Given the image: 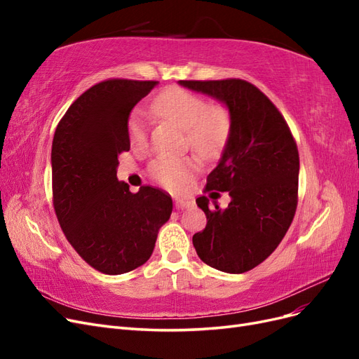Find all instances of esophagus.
I'll use <instances>...</instances> for the list:
<instances>
[{
	"label": "esophagus",
	"instance_id": "esophagus-1",
	"mask_svg": "<svg viewBox=\"0 0 359 359\" xmlns=\"http://www.w3.org/2000/svg\"><path fill=\"white\" fill-rule=\"evenodd\" d=\"M194 205L193 199H175V206L178 210H184V208H190V206Z\"/></svg>",
	"mask_w": 359,
	"mask_h": 359
}]
</instances>
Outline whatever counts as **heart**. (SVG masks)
<instances>
[{
	"label": "heart",
	"mask_w": 359,
	"mask_h": 359,
	"mask_svg": "<svg viewBox=\"0 0 359 359\" xmlns=\"http://www.w3.org/2000/svg\"><path fill=\"white\" fill-rule=\"evenodd\" d=\"M153 109L186 130L187 144L203 157L215 154L229 135V114L222 104H208L202 95L180 86H170L160 93ZM127 135L132 147L147 145V123L140 109L130 115ZM196 170L198 161L193 157H157L149 165L151 177L168 189L181 187Z\"/></svg>",
	"instance_id": "heart-1"
}]
</instances>
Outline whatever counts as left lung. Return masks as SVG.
Segmentation results:
<instances>
[{"mask_svg": "<svg viewBox=\"0 0 359 359\" xmlns=\"http://www.w3.org/2000/svg\"><path fill=\"white\" fill-rule=\"evenodd\" d=\"M180 85L226 104L229 136L222 158L206 178L205 191H227L222 210L196 199L206 215L193 245L202 262L229 274L253 269L274 252L298 203L299 156L283 115L253 83L243 79L180 81ZM210 194V196H211Z\"/></svg>", "mask_w": 359, "mask_h": 359, "instance_id": "obj_1", "label": "left lung"}]
</instances>
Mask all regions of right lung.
<instances>
[{
	"instance_id": "right-lung-1",
	"label": "right lung",
	"mask_w": 359,
	"mask_h": 359,
	"mask_svg": "<svg viewBox=\"0 0 359 359\" xmlns=\"http://www.w3.org/2000/svg\"><path fill=\"white\" fill-rule=\"evenodd\" d=\"M157 83H95L72 103L53 135V210L72 247L103 274L144 265L172 214V198L163 190L142 186L132 193L116 180L118 156L130 149V112Z\"/></svg>"
}]
</instances>
